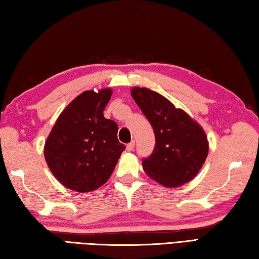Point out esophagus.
Listing matches in <instances>:
<instances>
[{
	"mask_svg": "<svg viewBox=\"0 0 259 259\" xmlns=\"http://www.w3.org/2000/svg\"><path fill=\"white\" fill-rule=\"evenodd\" d=\"M134 145H135V142H134V141H132L131 143H128L127 145H126V150H127L128 152L133 151V150H134Z\"/></svg>",
	"mask_w": 259,
	"mask_h": 259,
	"instance_id": "obj_1",
	"label": "esophagus"
}]
</instances>
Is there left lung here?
Masks as SVG:
<instances>
[{"label": "left lung", "mask_w": 259, "mask_h": 259, "mask_svg": "<svg viewBox=\"0 0 259 259\" xmlns=\"http://www.w3.org/2000/svg\"><path fill=\"white\" fill-rule=\"evenodd\" d=\"M131 94L155 134L154 150L142 161L147 176L167 188L191 181L209 151L201 126L159 93L134 87Z\"/></svg>", "instance_id": "1"}]
</instances>
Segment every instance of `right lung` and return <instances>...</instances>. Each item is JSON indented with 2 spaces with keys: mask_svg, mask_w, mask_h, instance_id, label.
Masks as SVG:
<instances>
[{
  "mask_svg": "<svg viewBox=\"0 0 259 259\" xmlns=\"http://www.w3.org/2000/svg\"><path fill=\"white\" fill-rule=\"evenodd\" d=\"M112 89L79 95L58 117L45 144V159L52 174L77 192L96 190L112 176L125 145L118 126L104 117Z\"/></svg>",
  "mask_w": 259,
  "mask_h": 259,
  "instance_id": "right-lung-1",
  "label": "right lung"
}]
</instances>
